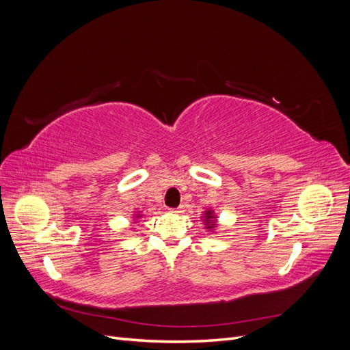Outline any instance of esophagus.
Returning <instances> with one entry per match:
<instances>
[{
	"label": "esophagus",
	"mask_w": 350,
	"mask_h": 350,
	"mask_svg": "<svg viewBox=\"0 0 350 350\" xmlns=\"http://www.w3.org/2000/svg\"><path fill=\"white\" fill-rule=\"evenodd\" d=\"M169 211H171V213H183V211H184V206H179V207H176V208H169Z\"/></svg>",
	"instance_id": "1"
}]
</instances>
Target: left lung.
<instances>
[{
    "label": "left lung",
    "mask_w": 350,
    "mask_h": 350,
    "mask_svg": "<svg viewBox=\"0 0 350 350\" xmlns=\"http://www.w3.org/2000/svg\"><path fill=\"white\" fill-rule=\"evenodd\" d=\"M204 221H206V228L207 229H213L215 228V221L213 220H211V219H213L215 216H213V211H211V210H207V211H204Z\"/></svg>",
    "instance_id": "8db88e82"
}]
</instances>
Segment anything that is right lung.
Listing matches in <instances>:
<instances>
[{
    "mask_svg": "<svg viewBox=\"0 0 350 350\" xmlns=\"http://www.w3.org/2000/svg\"><path fill=\"white\" fill-rule=\"evenodd\" d=\"M137 217H140V215H139V216H137Z\"/></svg>",
    "mask_w": 350,
    "mask_h": 350,
    "instance_id": "obj_1",
    "label": "right lung"
}]
</instances>
